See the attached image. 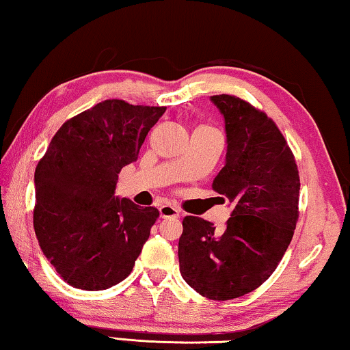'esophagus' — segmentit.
Returning a JSON list of instances; mask_svg holds the SVG:
<instances>
[{"mask_svg": "<svg viewBox=\"0 0 350 350\" xmlns=\"http://www.w3.org/2000/svg\"><path fill=\"white\" fill-rule=\"evenodd\" d=\"M160 217L161 218H177L179 217V208L174 207L173 204H161L159 207Z\"/></svg>", "mask_w": 350, "mask_h": 350, "instance_id": "obj_1", "label": "esophagus"}]
</instances>
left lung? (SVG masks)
Returning <instances> with one entry per match:
<instances>
[{"instance_id":"obj_1","label":"left lung","mask_w":350,"mask_h":350,"mask_svg":"<svg viewBox=\"0 0 350 350\" xmlns=\"http://www.w3.org/2000/svg\"><path fill=\"white\" fill-rule=\"evenodd\" d=\"M225 118L226 161L212 189L232 213L223 231L187 215L179 239L182 278L211 300L254 291L275 272L299 220L300 177L283 133L267 114L236 96H212Z\"/></svg>"}]
</instances>
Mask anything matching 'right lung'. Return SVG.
<instances>
[{
	"label": "right lung",
	"mask_w": 350,
	"mask_h": 350,
	"mask_svg": "<svg viewBox=\"0 0 350 350\" xmlns=\"http://www.w3.org/2000/svg\"><path fill=\"white\" fill-rule=\"evenodd\" d=\"M165 107L103 100L61 125L34 173V231L62 280L83 291L121 283L159 218L114 195Z\"/></svg>",
	"instance_id": "obj_1"
}]
</instances>
